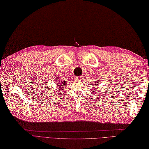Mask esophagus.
Returning a JSON list of instances; mask_svg holds the SVG:
<instances>
[{
	"label": "esophagus",
	"mask_w": 149,
	"mask_h": 149,
	"mask_svg": "<svg viewBox=\"0 0 149 149\" xmlns=\"http://www.w3.org/2000/svg\"><path fill=\"white\" fill-rule=\"evenodd\" d=\"M75 79L77 80V81H79L81 79V77H76L75 78Z\"/></svg>",
	"instance_id": "1"
}]
</instances>
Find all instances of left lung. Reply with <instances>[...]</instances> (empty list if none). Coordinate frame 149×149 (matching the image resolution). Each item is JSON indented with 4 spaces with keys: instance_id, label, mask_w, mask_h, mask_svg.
Here are the masks:
<instances>
[{
    "instance_id": "obj_1",
    "label": "left lung",
    "mask_w": 149,
    "mask_h": 149,
    "mask_svg": "<svg viewBox=\"0 0 149 149\" xmlns=\"http://www.w3.org/2000/svg\"><path fill=\"white\" fill-rule=\"evenodd\" d=\"M95 81H95V82L94 84H96L95 85H98V80H95Z\"/></svg>"
}]
</instances>
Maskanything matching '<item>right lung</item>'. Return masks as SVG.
I'll return each mask as SVG.
<instances>
[{"label":"right lung","instance_id":"obj_1","mask_svg":"<svg viewBox=\"0 0 149 149\" xmlns=\"http://www.w3.org/2000/svg\"><path fill=\"white\" fill-rule=\"evenodd\" d=\"M59 77H57V85H58V87H59V89L60 90H62L61 89V88L62 87V85H64L65 84V80H59L58 79ZM62 92V91H61Z\"/></svg>","mask_w":149,"mask_h":149}]
</instances>
